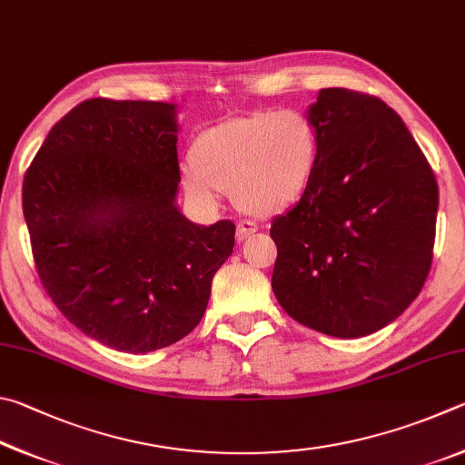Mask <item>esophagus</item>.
<instances>
[{"label": "esophagus", "mask_w": 465, "mask_h": 465, "mask_svg": "<svg viewBox=\"0 0 465 465\" xmlns=\"http://www.w3.org/2000/svg\"><path fill=\"white\" fill-rule=\"evenodd\" d=\"M257 223L253 220H239L237 223V241H245L249 234H253L257 231Z\"/></svg>", "instance_id": "34e87169"}]
</instances>
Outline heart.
<instances>
[{
    "label": "heart",
    "mask_w": 465,
    "mask_h": 465,
    "mask_svg": "<svg viewBox=\"0 0 465 465\" xmlns=\"http://www.w3.org/2000/svg\"><path fill=\"white\" fill-rule=\"evenodd\" d=\"M319 157L312 120L294 108L253 112L212 126L195 138L182 167L187 198L212 208L223 190L259 216L294 203L311 183Z\"/></svg>",
    "instance_id": "b5f03b06"
}]
</instances>
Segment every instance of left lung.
<instances>
[{"label":"left lung","mask_w":465,"mask_h":465,"mask_svg":"<svg viewBox=\"0 0 465 465\" xmlns=\"http://www.w3.org/2000/svg\"><path fill=\"white\" fill-rule=\"evenodd\" d=\"M319 157L302 198L273 218L272 288L292 319L357 339L398 319L425 283L437 182L402 118L376 95L321 89Z\"/></svg>","instance_id":"1"}]
</instances>
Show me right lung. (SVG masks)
Returning <instances> with one entry per match:
<instances>
[{"mask_svg":"<svg viewBox=\"0 0 465 465\" xmlns=\"http://www.w3.org/2000/svg\"><path fill=\"white\" fill-rule=\"evenodd\" d=\"M165 102H81L24 175L38 278L64 319L116 351L149 353L198 327L234 224L179 212L177 120Z\"/></svg>","mask_w":465,"mask_h":465,"instance_id":"add662e5","label":"right lung"}]
</instances>
